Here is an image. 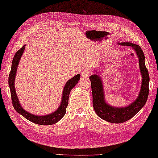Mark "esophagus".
<instances>
[{
    "mask_svg": "<svg viewBox=\"0 0 158 158\" xmlns=\"http://www.w3.org/2000/svg\"><path fill=\"white\" fill-rule=\"evenodd\" d=\"M81 75L84 77H89L91 75V71L89 69H83L81 72Z\"/></svg>",
    "mask_w": 158,
    "mask_h": 158,
    "instance_id": "34e87169",
    "label": "esophagus"
}]
</instances>
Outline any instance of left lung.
I'll use <instances>...</instances> for the list:
<instances>
[{
    "label": "left lung",
    "mask_w": 158,
    "mask_h": 158,
    "mask_svg": "<svg viewBox=\"0 0 158 158\" xmlns=\"http://www.w3.org/2000/svg\"><path fill=\"white\" fill-rule=\"evenodd\" d=\"M122 46L132 47L135 49L139 58L140 71L142 76L141 91L138 98L130 106L125 107H113L109 106L104 100V94L102 80L98 75H93L89 77L91 83L93 95V106L95 111L102 119L114 123H123L132 118L142 108L147 102L149 94V76L145 65V56L141 48L131 43H119Z\"/></svg>",
    "instance_id": "1"
}]
</instances>
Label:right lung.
<instances>
[{
    "instance_id": "add662e5",
    "label": "right lung",
    "mask_w": 158,
    "mask_h": 158,
    "mask_svg": "<svg viewBox=\"0 0 158 158\" xmlns=\"http://www.w3.org/2000/svg\"><path fill=\"white\" fill-rule=\"evenodd\" d=\"M24 50H25V46H23L22 48H20V49L15 53L13 62H12L11 70L9 76V85L10 90L12 103H13V107L19 114H21L24 118H25L29 120L31 122L39 125H46L55 124L56 122H58V121L64 115V114H65L67 107L68 106L69 102V94L72 89L76 85V84L78 83L79 80L80 79V75L78 74L75 75L73 77L69 80L66 83L65 86H64L63 91L61 104H60L59 108L55 112H54L53 114H52L44 116H37L32 115L29 114V113L27 112L25 110H24L21 107V105L19 103L17 94H16L15 89V79L16 76V73H17L19 60L21 59V56L23 53Z\"/></svg>"
}]
</instances>
